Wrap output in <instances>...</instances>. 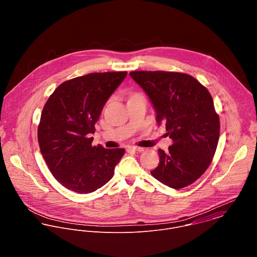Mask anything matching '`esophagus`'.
Masks as SVG:
<instances>
[{
  "instance_id": "34e87169",
  "label": "esophagus",
  "mask_w": 257,
  "mask_h": 257,
  "mask_svg": "<svg viewBox=\"0 0 257 257\" xmlns=\"http://www.w3.org/2000/svg\"><path fill=\"white\" fill-rule=\"evenodd\" d=\"M127 149H130V150H134V151H138V152H142V151H144V150H145V148H144V147H127Z\"/></svg>"
}]
</instances>
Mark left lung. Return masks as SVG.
I'll return each instance as SVG.
<instances>
[{"label":"left lung","instance_id":"8db88e82","mask_svg":"<svg viewBox=\"0 0 257 257\" xmlns=\"http://www.w3.org/2000/svg\"><path fill=\"white\" fill-rule=\"evenodd\" d=\"M131 77L147 94L156 113V122L165 123L173 145L168 152L158 149V166L151 174L170 188L194 183L210 166L219 137L220 119L209 91L188 74L134 71Z\"/></svg>","mask_w":257,"mask_h":257}]
</instances>
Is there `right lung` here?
I'll return each mask as SVG.
<instances>
[{
	"label": "right lung",
	"instance_id": "obj_1",
	"mask_svg": "<svg viewBox=\"0 0 257 257\" xmlns=\"http://www.w3.org/2000/svg\"><path fill=\"white\" fill-rule=\"evenodd\" d=\"M127 72L90 73L60 84L47 100L37 130L42 156L54 178L87 194L109 182L123 148L93 147L95 123Z\"/></svg>",
	"mask_w": 257,
	"mask_h": 257
}]
</instances>
